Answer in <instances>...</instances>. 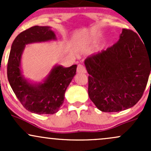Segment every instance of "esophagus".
Listing matches in <instances>:
<instances>
[{
    "label": "esophagus",
    "instance_id": "esophagus-1",
    "mask_svg": "<svg viewBox=\"0 0 151 151\" xmlns=\"http://www.w3.org/2000/svg\"><path fill=\"white\" fill-rule=\"evenodd\" d=\"M77 73L84 74V73H86V70L85 67H84V66L79 64V65H78V66H77Z\"/></svg>",
    "mask_w": 151,
    "mask_h": 151
}]
</instances>
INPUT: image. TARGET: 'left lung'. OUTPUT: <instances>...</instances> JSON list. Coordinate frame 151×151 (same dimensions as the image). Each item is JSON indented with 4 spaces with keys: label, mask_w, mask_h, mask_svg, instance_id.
Wrapping results in <instances>:
<instances>
[{
    "label": "left lung",
    "mask_w": 151,
    "mask_h": 151,
    "mask_svg": "<svg viewBox=\"0 0 151 151\" xmlns=\"http://www.w3.org/2000/svg\"><path fill=\"white\" fill-rule=\"evenodd\" d=\"M142 40L123 29L116 44L84 61L89 96L101 111L126 110L143 96L151 71V47Z\"/></svg>",
    "instance_id": "1"
}]
</instances>
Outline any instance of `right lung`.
Here are the masks:
<instances>
[{
  "label": "right lung",
  "instance_id": "1",
  "mask_svg": "<svg viewBox=\"0 0 151 151\" xmlns=\"http://www.w3.org/2000/svg\"><path fill=\"white\" fill-rule=\"evenodd\" d=\"M56 40L49 26H33L15 37L12 44L7 67L8 81L15 96L32 113H57L65 99L66 89L76 74L77 65L70 67L56 65L43 83L31 84L21 73V56L26 45Z\"/></svg>",
  "mask_w": 151,
  "mask_h": 151
}]
</instances>
